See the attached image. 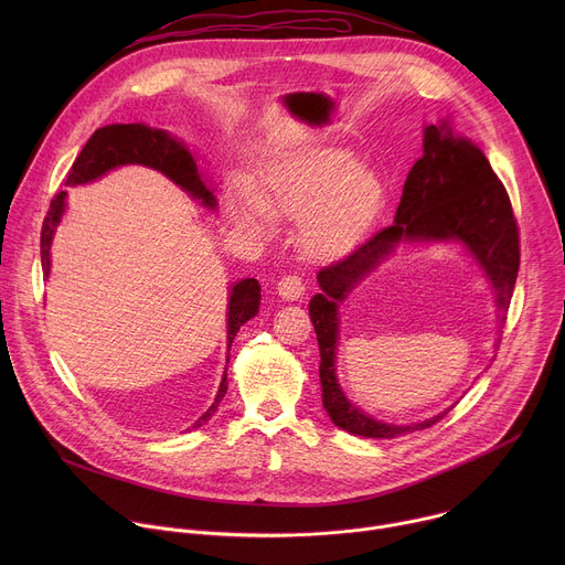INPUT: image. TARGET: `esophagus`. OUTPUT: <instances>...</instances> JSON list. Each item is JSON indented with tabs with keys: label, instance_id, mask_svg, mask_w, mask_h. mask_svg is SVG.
Listing matches in <instances>:
<instances>
[{
	"label": "esophagus",
	"instance_id": "34e87169",
	"mask_svg": "<svg viewBox=\"0 0 565 565\" xmlns=\"http://www.w3.org/2000/svg\"><path fill=\"white\" fill-rule=\"evenodd\" d=\"M277 292L284 301H297L306 295V284L295 277V275H288V277H281L279 284H277Z\"/></svg>",
	"mask_w": 565,
	"mask_h": 565
}]
</instances>
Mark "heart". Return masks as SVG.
<instances>
[{"instance_id": "b5f03b06", "label": "heart", "mask_w": 565, "mask_h": 565, "mask_svg": "<svg viewBox=\"0 0 565 565\" xmlns=\"http://www.w3.org/2000/svg\"><path fill=\"white\" fill-rule=\"evenodd\" d=\"M384 203V183L335 147L288 151L266 166L259 194L244 185L230 192L232 218L255 232L268 214L301 221L299 241L315 259H340L369 232Z\"/></svg>"}]
</instances>
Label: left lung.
<instances>
[{"label": "left lung", "instance_id": "obj_1", "mask_svg": "<svg viewBox=\"0 0 565 565\" xmlns=\"http://www.w3.org/2000/svg\"><path fill=\"white\" fill-rule=\"evenodd\" d=\"M399 244H460L488 279L497 319L503 324L521 259L516 218L486 153L454 134L449 120L425 125L423 156L402 188L393 225L380 230L347 259L319 270V292L308 303L321 358V402L335 427L362 438H395L427 429L449 412L412 425L382 423L351 402L338 380L340 306Z\"/></svg>", "mask_w": 565, "mask_h": 565}]
</instances>
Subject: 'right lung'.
Listing matches in <instances>:
<instances>
[{"label": "right lung", "instance_id": "obj_1", "mask_svg": "<svg viewBox=\"0 0 565 565\" xmlns=\"http://www.w3.org/2000/svg\"><path fill=\"white\" fill-rule=\"evenodd\" d=\"M122 166H145L160 174H166L183 192H188L192 199H196L203 207L216 210L214 188L210 185L207 177L199 170L196 158L188 149V145L166 129H153L142 122H131V125L116 122V125L96 129L94 136L83 147V151H79V156L75 158V163L68 172L64 185L75 188V185L98 181L107 172L122 168ZM64 210H66V192H60L51 201V210L42 225L40 244H42L44 277H49V273H51V244H53L55 227L60 225ZM259 303H262V286L257 279H241L230 286V292H227V351H230L232 340L238 333V329L259 312ZM225 391H227V369L221 377L212 407L192 425V429L203 427L214 416Z\"/></svg>", "mask_w": 565, "mask_h": 565}]
</instances>
